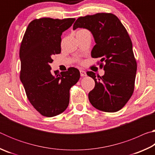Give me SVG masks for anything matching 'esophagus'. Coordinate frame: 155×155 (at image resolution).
Returning <instances> with one entry per match:
<instances>
[{
  "mask_svg": "<svg viewBox=\"0 0 155 155\" xmlns=\"http://www.w3.org/2000/svg\"><path fill=\"white\" fill-rule=\"evenodd\" d=\"M80 74L81 77H86L87 76V74H86V72L84 71L83 70H80Z\"/></svg>",
  "mask_w": 155,
  "mask_h": 155,
  "instance_id": "esophagus-1",
  "label": "esophagus"
}]
</instances>
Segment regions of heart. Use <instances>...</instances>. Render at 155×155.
Instances as JSON below:
<instances>
[{
	"mask_svg": "<svg viewBox=\"0 0 155 155\" xmlns=\"http://www.w3.org/2000/svg\"><path fill=\"white\" fill-rule=\"evenodd\" d=\"M83 30H85V29H81V30H79V31H83Z\"/></svg>",
	"mask_w": 155,
	"mask_h": 155,
	"instance_id": "b5f03b06",
	"label": "heart"
}]
</instances>
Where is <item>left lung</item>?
<instances>
[{
  "label": "left lung",
  "instance_id": "obj_1",
  "mask_svg": "<svg viewBox=\"0 0 155 155\" xmlns=\"http://www.w3.org/2000/svg\"><path fill=\"white\" fill-rule=\"evenodd\" d=\"M86 28L92 33L96 45L91 52L93 58L104 61L103 77L93 72L87 74L95 81L88 98L96 109L105 112L121 109L134 91L137 63L129 35L116 15L108 13L80 17L73 29Z\"/></svg>",
  "mask_w": 155,
  "mask_h": 155
}]
</instances>
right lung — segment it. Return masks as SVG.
<instances>
[{
    "mask_svg": "<svg viewBox=\"0 0 155 155\" xmlns=\"http://www.w3.org/2000/svg\"><path fill=\"white\" fill-rule=\"evenodd\" d=\"M75 18H43L29 23L20 49V81L31 104L44 116L53 117L64 112L69 104L70 89L78 82L79 70L54 71L52 57L61 52L62 33L72 25Z\"/></svg>",
    "mask_w": 155,
    "mask_h": 155,
    "instance_id": "obj_1",
    "label": "right lung"
}]
</instances>
